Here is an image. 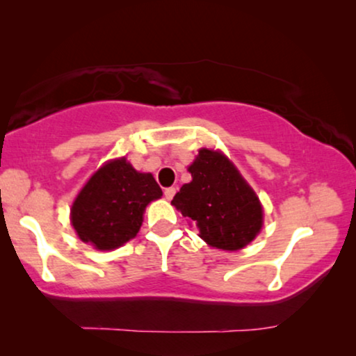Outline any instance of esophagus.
I'll use <instances>...</instances> for the list:
<instances>
[{
	"instance_id": "1",
	"label": "esophagus",
	"mask_w": 356,
	"mask_h": 356,
	"mask_svg": "<svg viewBox=\"0 0 356 356\" xmlns=\"http://www.w3.org/2000/svg\"><path fill=\"white\" fill-rule=\"evenodd\" d=\"M175 193H177V188H167V189H165V191H163V194H165V197H167V199H168V201H170V199H173V196H175Z\"/></svg>"
}]
</instances>
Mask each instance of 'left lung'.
I'll list each match as a JSON object with an SVG mask.
<instances>
[{
    "label": "left lung",
    "instance_id": "8db88e82",
    "mask_svg": "<svg viewBox=\"0 0 356 356\" xmlns=\"http://www.w3.org/2000/svg\"><path fill=\"white\" fill-rule=\"evenodd\" d=\"M189 173L193 181L183 184L172 204L197 228L199 236L227 251L254 240L262 227L261 202L230 160L201 149Z\"/></svg>",
    "mask_w": 356,
    "mask_h": 356
}]
</instances>
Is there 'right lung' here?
Wrapping results in <instances>:
<instances>
[{
  "label": "right lung",
  "mask_w": 356,
  "mask_h": 356,
  "mask_svg": "<svg viewBox=\"0 0 356 356\" xmlns=\"http://www.w3.org/2000/svg\"><path fill=\"white\" fill-rule=\"evenodd\" d=\"M162 196L150 173H139L118 159L92 177L71 209V222L84 243L97 250H115L136 236L145 206Z\"/></svg>",
  "instance_id": "1"
}]
</instances>
